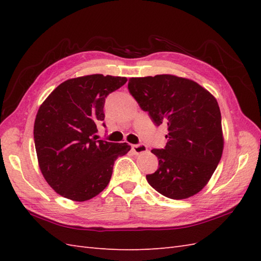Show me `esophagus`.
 I'll return each mask as SVG.
<instances>
[{
    "label": "esophagus",
    "instance_id": "34e87169",
    "mask_svg": "<svg viewBox=\"0 0 261 261\" xmlns=\"http://www.w3.org/2000/svg\"><path fill=\"white\" fill-rule=\"evenodd\" d=\"M148 148L146 145H143V143H140V145H134L132 146V151H134L136 154H140L143 152H147Z\"/></svg>",
    "mask_w": 261,
    "mask_h": 261
}]
</instances>
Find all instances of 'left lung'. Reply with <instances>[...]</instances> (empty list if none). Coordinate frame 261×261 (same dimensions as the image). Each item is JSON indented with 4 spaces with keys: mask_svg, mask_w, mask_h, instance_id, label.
Returning <instances> with one entry per match:
<instances>
[{
    "mask_svg": "<svg viewBox=\"0 0 261 261\" xmlns=\"http://www.w3.org/2000/svg\"><path fill=\"white\" fill-rule=\"evenodd\" d=\"M132 96L156 125H167V143L152 149L158 169L147 180L162 195L184 199L207 184L222 157L223 132L218 101L196 82L164 74L132 77Z\"/></svg>",
    "mask_w": 261,
    "mask_h": 261,
    "instance_id": "8db88e82",
    "label": "left lung"
}]
</instances>
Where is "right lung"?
<instances>
[{
  "instance_id": "right-lung-1",
  "label": "right lung",
  "mask_w": 261,
  "mask_h": 261,
  "mask_svg": "<svg viewBox=\"0 0 261 261\" xmlns=\"http://www.w3.org/2000/svg\"><path fill=\"white\" fill-rule=\"evenodd\" d=\"M126 81L102 74L70 79L39 108L33 126L39 168L59 195L76 202L95 197L109 185L116 158L131 149L95 136L105 97Z\"/></svg>"
}]
</instances>
